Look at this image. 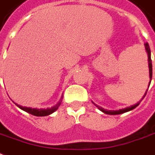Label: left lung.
<instances>
[{
  "label": "left lung",
  "instance_id": "obj_1",
  "mask_svg": "<svg viewBox=\"0 0 155 155\" xmlns=\"http://www.w3.org/2000/svg\"><path fill=\"white\" fill-rule=\"evenodd\" d=\"M144 46H145V49H146V52H147V54H148V68H149V78H150V82H149V84H148V87H149V85H150V83H151V80H152V74H153V70H152V61H151V51H150V48H149V45H148V42H146L145 44H144ZM148 91V90H147ZM147 91H146V93L145 94L143 95V97L142 98V100L145 97V95L147 94ZM141 100V101H142ZM141 101L137 102V104L132 105V106H130V107H125V108H122V109H119V110H116V111H114V110H106V109L102 108L101 107H99V106H97L96 104H94L99 110H101L102 113H104L106 114H110V115H117V114H124V113H126V112H129V111H131V110H133L134 108H136L137 107L138 105L140 104V102H141Z\"/></svg>",
  "mask_w": 155,
  "mask_h": 155
}]
</instances>
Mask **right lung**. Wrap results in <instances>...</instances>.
<instances>
[{
  "instance_id": "1",
  "label": "right lung",
  "mask_w": 155,
  "mask_h": 155,
  "mask_svg": "<svg viewBox=\"0 0 155 155\" xmlns=\"http://www.w3.org/2000/svg\"><path fill=\"white\" fill-rule=\"evenodd\" d=\"M62 96H61L60 101L54 107H48V108H32V107H23V106H20V105H18L17 103L15 104L17 105L18 107L20 109H22L23 111L26 112L28 114H31L34 116H37V117H43V116H48V115H50L51 114H53L54 112H55L56 110L58 109V107H60L61 101H62Z\"/></svg>"
}]
</instances>
